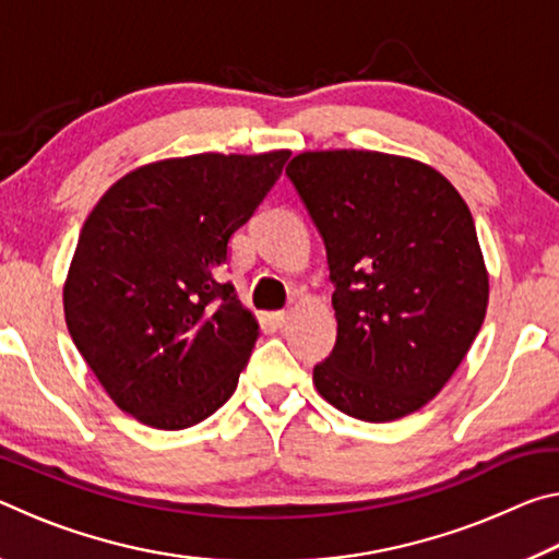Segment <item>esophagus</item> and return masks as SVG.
Here are the masks:
<instances>
[{
  "instance_id": "34e87169",
  "label": "esophagus",
  "mask_w": 559,
  "mask_h": 559,
  "mask_svg": "<svg viewBox=\"0 0 559 559\" xmlns=\"http://www.w3.org/2000/svg\"><path fill=\"white\" fill-rule=\"evenodd\" d=\"M290 310H276V313H271L269 316V320H271V325H276V328H286L288 325V320H290Z\"/></svg>"
}]
</instances>
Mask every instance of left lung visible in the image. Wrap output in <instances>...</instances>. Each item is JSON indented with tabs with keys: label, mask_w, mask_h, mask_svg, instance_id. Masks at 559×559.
I'll use <instances>...</instances> for the list:
<instances>
[{
	"label": "left lung",
	"mask_w": 559,
	"mask_h": 559,
	"mask_svg": "<svg viewBox=\"0 0 559 559\" xmlns=\"http://www.w3.org/2000/svg\"><path fill=\"white\" fill-rule=\"evenodd\" d=\"M286 175L325 241L337 340L318 394L362 421L421 409L484 325L488 269L468 204L419 159L316 150Z\"/></svg>",
	"instance_id": "8db88e82"
}]
</instances>
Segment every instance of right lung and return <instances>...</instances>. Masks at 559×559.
Returning a JSON list of instances; mask_svg holds the SVG:
<instances>
[{
  "mask_svg": "<svg viewBox=\"0 0 559 559\" xmlns=\"http://www.w3.org/2000/svg\"><path fill=\"white\" fill-rule=\"evenodd\" d=\"M288 157L290 150L157 159L93 206L63 283V316L118 409L177 431L234 394L261 330L214 273Z\"/></svg>",
  "mask_w": 559,
  "mask_h": 559,
  "instance_id": "1",
  "label": "right lung"
}]
</instances>
